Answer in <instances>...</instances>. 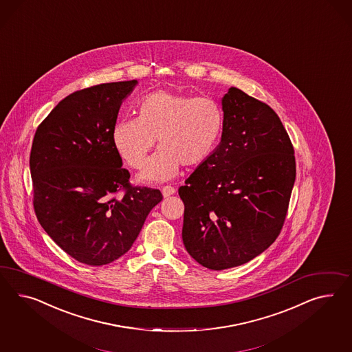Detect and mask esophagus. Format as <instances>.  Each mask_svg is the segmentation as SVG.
I'll return each mask as SVG.
<instances>
[{"instance_id":"obj_1","label":"esophagus","mask_w":352,"mask_h":352,"mask_svg":"<svg viewBox=\"0 0 352 352\" xmlns=\"http://www.w3.org/2000/svg\"><path fill=\"white\" fill-rule=\"evenodd\" d=\"M162 192L164 197H169V196L175 193V188L171 187V186H165V187H162Z\"/></svg>"}]
</instances>
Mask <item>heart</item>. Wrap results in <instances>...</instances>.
<instances>
[{
  "instance_id": "1",
  "label": "heart",
  "mask_w": 352,
  "mask_h": 352,
  "mask_svg": "<svg viewBox=\"0 0 352 352\" xmlns=\"http://www.w3.org/2000/svg\"><path fill=\"white\" fill-rule=\"evenodd\" d=\"M223 131L224 113L215 100L157 91L143 97L140 115L116 122L113 142L126 165L138 169L159 140L160 150L138 175L143 183H157L174 178L181 165L196 168L208 162Z\"/></svg>"
}]
</instances>
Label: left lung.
I'll use <instances>...</instances> for the list:
<instances>
[{
    "label": "left lung",
    "mask_w": 352,
    "mask_h": 352,
    "mask_svg": "<svg viewBox=\"0 0 352 352\" xmlns=\"http://www.w3.org/2000/svg\"><path fill=\"white\" fill-rule=\"evenodd\" d=\"M221 106V141L178 190L184 248L211 270L248 263L276 241L296 179L294 146L270 106L236 87Z\"/></svg>",
    "instance_id": "8db88e82"
}]
</instances>
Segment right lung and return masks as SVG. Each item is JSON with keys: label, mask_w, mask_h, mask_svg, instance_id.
<instances>
[{"label": "right lung", "mask_w": 352, "mask_h": 352, "mask_svg": "<svg viewBox=\"0 0 352 352\" xmlns=\"http://www.w3.org/2000/svg\"><path fill=\"white\" fill-rule=\"evenodd\" d=\"M137 80L104 83L67 96L39 124L30 150L39 224L87 265L113 263L132 248L162 192L133 187L113 142L118 113ZM124 195H116L120 190Z\"/></svg>", "instance_id": "1"}]
</instances>
